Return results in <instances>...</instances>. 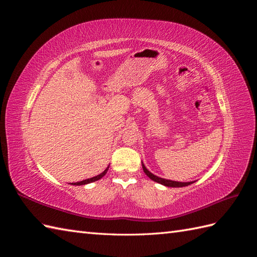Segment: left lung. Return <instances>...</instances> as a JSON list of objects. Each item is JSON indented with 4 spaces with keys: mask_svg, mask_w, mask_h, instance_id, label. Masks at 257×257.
Here are the masks:
<instances>
[{
    "mask_svg": "<svg viewBox=\"0 0 257 257\" xmlns=\"http://www.w3.org/2000/svg\"><path fill=\"white\" fill-rule=\"evenodd\" d=\"M142 164H143V169H144L145 174H146L148 177H149V178L151 179V180H153V181H155V182H158V183H161V184L165 185V186H168V188H182V186H188V185L194 183V181H191V182H179V181L167 180V179L160 178V177H158V176L153 175L152 173H150L149 170H148V169L146 168V166L144 165L143 162H142Z\"/></svg>",
    "mask_w": 257,
    "mask_h": 257,
    "instance_id": "obj_1",
    "label": "left lung"
}]
</instances>
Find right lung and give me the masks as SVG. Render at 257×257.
<instances>
[{
    "label": "right lung",
    "instance_id": "1",
    "mask_svg": "<svg viewBox=\"0 0 257 257\" xmlns=\"http://www.w3.org/2000/svg\"><path fill=\"white\" fill-rule=\"evenodd\" d=\"M108 168H109V166H108V167L104 170V172H103L102 174H99L98 176H95V177L90 178V179H85V180H82V181H79V182H74V183H72V185H83V184H88V183H91V182L97 181V180H99L100 178H103V177L107 174Z\"/></svg>",
    "mask_w": 257,
    "mask_h": 257
}]
</instances>
